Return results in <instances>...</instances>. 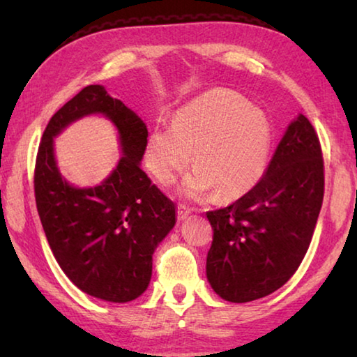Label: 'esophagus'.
<instances>
[{"label": "esophagus", "mask_w": 357, "mask_h": 357, "mask_svg": "<svg viewBox=\"0 0 357 357\" xmlns=\"http://www.w3.org/2000/svg\"><path fill=\"white\" fill-rule=\"evenodd\" d=\"M189 214H190V209H189V208L184 206V204H178V211H176L178 220L187 219V215H189Z\"/></svg>", "instance_id": "esophagus-1"}]
</instances>
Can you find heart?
<instances>
[{"mask_svg": "<svg viewBox=\"0 0 357 357\" xmlns=\"http://www.w3.org/2000/svg\"><path fill=\"white\" fill-rule=\"evenodd\" d=\"M273 130L266 114L231 89H211L181 107L173 126H157L149 135L146 162L162 184H172L189 164L183 183L187 197L214 190L227 200L249 192L268 165Z\"/></svg>", "mask_w": 357, "mask_h": 357, "instance_id": "b5f03b06", "label": "heart"}]
</instances>
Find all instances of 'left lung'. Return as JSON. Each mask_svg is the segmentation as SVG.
Instances as JSON below:
<instances>
[{
  "label": "left lung",
  "mask_w": 357,
  "mask_h": 357,
  "mask_svg": "<svg viewBox=\"0 0 357 357\" xmlns=\"http://www.w3.org/2000/svg\"><path fill=\"white\" fill-rule=\"evenodd\" d=\"M323 197L321 144L299 114L255 187L206 213L213 227L206 275L214 291L229 302H250L285 285L309 250Z\"/></svg>",
  "instance_id": "left-lung-1"
}]
</instances>
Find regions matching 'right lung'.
Masks as SVG:
<instances>
[{"instance_id": "add662e5", "label": "right lung", "mask_w": 357, "mask_h": 357, "mask_svg": "<svg viewBox=\"0 0 357 357\" xmlns=\"http://www.w3.org/2000/svg\"><path fill=\"white\" fill-rule=\"evenodd\" d=\"M91 112L110 117L123 157L100 186L75 190L61 178L52 137ZM148 129L100 84H89L48 121L36 155L34 197L48 245L77 288L108 302H129L148 288L153 253L174 227V203L140 168Z\"/></svg>"}]
</instances>
